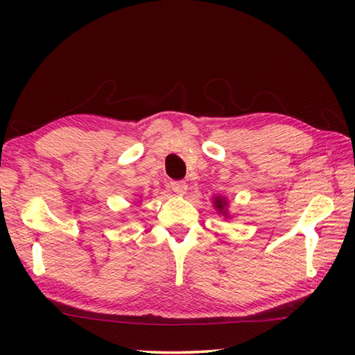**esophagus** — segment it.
Here are the masks:
<instances>
[{"label":"esophagus","instance_id":"1","mask_svg":"<svg viewBox=\"0 0 355 355\" xmlns=\"http://www.w3.org/2000/svg\"><path fill=\"white\" fill-rule=\"evenodd\" d=\"M171 188L173 192H175V194L183 196V194H186V191H188V183L183 182V180H180V182H172Z\"/></svg>","mask_w":355,"mask_h":355}]
</instances>
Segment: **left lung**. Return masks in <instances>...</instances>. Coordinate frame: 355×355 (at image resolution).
<instances>
[{
  "instance_id": "obj_1",
  "label": "left lung",
  "mask_w": 355,
  "mask_h": 355,
  "mask_svg": "<svg viewBox=\"0 0 355 355\" xmlns=\"http://www.w3.org/2000/svg\"><path fill=\"white\" fill-rule=\"evenodd\" d=\"M211 202H213V208L216 209V211H218L219 216H222V218H224V219L230 218V213H228V200H227V197H224V196H214L213 199H211Z\"/></svg>"
}]
</instances>
